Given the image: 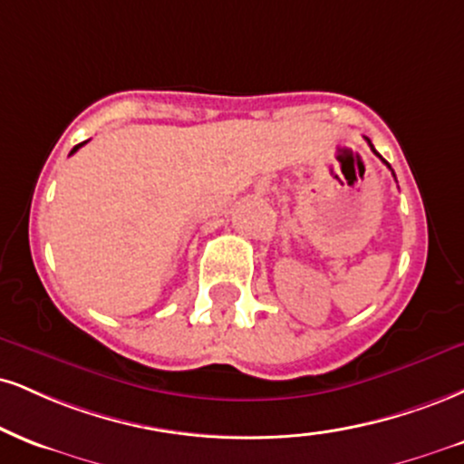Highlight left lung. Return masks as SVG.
<instances>
[{"mask_svg":"<svg viewBox=\"0 0 464 464\" xmlns=\"http://www.w3.org/2000/svg\"><path fill=\"white\" fill-rule=\"evenodd\" d=\"M365 140H367V144H370V149L373 150V155H378V158H381V160L384 161V164H387V166H389V161H387V160H384V158H382V155H381V153H378V150H376V149H373V144H372V140H370V138H365ZM389 169H392V166H389ZM392 172H393V170H392ZM393 177H395V172H393Z\"/></svg>","mask_w":464,"mask_h":464,"instance_id":"left-lung-1","label":"left lung"}]
</instances>
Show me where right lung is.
<instances>
[{
    "label": "right lung",
    "instance_id": "obj_1",
    "mask_svg": "<svg viewBox=\"0 0 464 464\" xmlns=\"http://www.w3.org/2000/svg\"><path fill=\"white\" fill-rule=\"evenodd\" d=\"M83 144H86V142H82V144H77V147H72V150H71V155H72V153H75V150H77V149H80V147H83Z\"/></svg>",
    "mask_w": 464,
    "mask_h": 464
}]
</instances>
